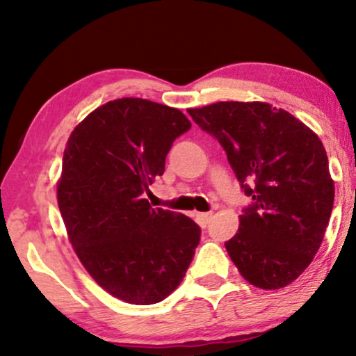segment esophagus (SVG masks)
<instances>
[{
  "label": "esophagus",
  "mask_w": 356,
  "mask_h": 356,
  "mask_svg": "<svg viewBox=\"0 0 356 356\" xmlns=\"http://www.w3.org/2000/svg\"><path fill=\"white\" fill-rule=\"evenodd\" d=\"M212 218V212H204V213H196V220L201 227H207L209 222Z\"/></svg>",
  "instance_id": "esophagus-1"
}]
</instances>
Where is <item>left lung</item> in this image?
I'll use <instances>...</instances> for the list:
<instances>
[{"mask_svg": "<svg viewBox=\"0 0 356 356\" xmlns=\"http://www.w3.org/2000/svg\"><path fill=\"white\" fill-rule=\"evenodd\" d=\"M213 136L252 199L225 248L251 285L277 290L311 264L334 206L321 139L289 111L262 102H218L188 110Z\"/></svg>", "mask_w": 356, "mask_h": 356, "instance_id": "left-lung-1", "label": "left lung"}]
</instances>
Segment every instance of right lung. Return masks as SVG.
<instances>
[{
    "mask_svg": "<svg viewBox=\"0 0 356 356\" xmlns=\"http://www.w3.org/2000/svg\"><path fill=\"white\" fill-rule=\"evenodd\" d=\"M189 128L177 108L126 97L92 111L67 139L58 183L67 236L92 279L126 303L167 298L201 240L191 218L144 199Z\"/></svg>",
    "mask_w": 356,
    "mask_h": 356,
    "instance_id": "1",
    "label": "right lung"
}]
</instances>
